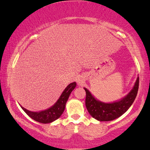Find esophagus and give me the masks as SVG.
I'll return each mask as SVG.
<instances>
[{
  "instance_id": "esophagus-1",
  "label": "esophagus",
  "mask_w": 150,
  "mask_h": 150,
  "mask_svg": "<svg viewBox=\"0 0 150 150\" xmlns=\"http://www.w3.org/2000/svg\"><path fill=\"white\" fill-rule=\"evenodd\" d=\"M77 83L79 85H83L85 83V76H84V75H79V76H78Z\"/></svg>"
}]
</instances>
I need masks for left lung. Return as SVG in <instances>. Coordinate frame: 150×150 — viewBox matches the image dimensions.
<instances>
[{"label":"left lung","mask_w":150,"mask_h":150,"mask_svg":"<svg viewBox=\"0 0 150 150\" xmlns=\"http://www.w3.org/2000/svg\"><path fill=\"white\" fill-rule=\"evenodd\" d=\"M139 78H137L132 89L126 96L112 103H104L96 100L89 90L86 91L85 105L89 114L100 122H108L118 118L126 112L134 102L139 89Z\"/></svg>","instance_id":"8db88e82"}]
</instances>
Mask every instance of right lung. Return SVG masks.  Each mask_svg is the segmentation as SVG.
<instances>
[{
	"mask_svg": "<svg viewBox=\"0 0 150 150\" xmlns=\"http://www.w3.org/2000/svg\"><path fill=\"white\" fill-rule=\"evenodd\" d=\"M76 86V83L75 82L67 85L56 103L48 109L40 112H33L26 110L22 106H21V108L30 118L36 122L42 123V124H49L60 117L64 111L65 104L68 100L69 96L71 91L74 89Z\"/></svg>",
	"mask_w": 150,
	"mask_h": 150,
	"instance_id": "obj_1",
	"label": "right lung"
}]
</instances>
